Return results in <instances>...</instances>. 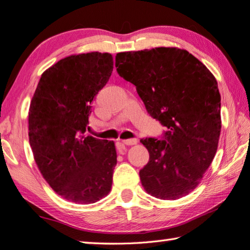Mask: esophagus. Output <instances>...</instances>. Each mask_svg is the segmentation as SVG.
I'll use <instances>...</instances> for the list:
<instances>
[{
    "instance_id": "obj_1",
    "label": "esophagus",
    "mask_w": 250,
    "mask_h": 250,
    "mask_svg": "<svg viewBox=\"0 0 250 250\" xmlns=\"http://www.w3.org/2000/svg\"><path fill=\"white\" fill-rule=\"evenodd\" d=\"M121 142L125 146H132L137 144V139H125V140H121Z\"/></svg>"
}]
</instances>
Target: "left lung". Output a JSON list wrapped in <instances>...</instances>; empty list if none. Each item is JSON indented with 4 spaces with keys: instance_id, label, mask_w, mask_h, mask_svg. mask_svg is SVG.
Returning a JSON list of instances; mask_svg holds the SVG:
<instances>
[{
    "instance_id": "left-lung-1",
    "label": "left lung",
    "mask_w": 250,
    "mask_h": 250,
    "mask_svg": "<svg viewBox=\"0 0 250 250\" xmlns=\"http://www.w3.org/2000/svg\"><path fill=\"white\" fill-rule=\"evenodd\" d=\"M119 75L136 85L148 113L168 130L140 142L149 161L140 180L150 195L175 200L195 189L215 157L221 130L215 77L188 51L177 47L121 52Z\"/></svg>"
}]
</instances>
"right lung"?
Segmentation results:
<instances>
[{
  "mask_svg": "<svg viewBox=\"0 0 250 250\" xmlns=\"http://www.w3.org/2000/svg\"><path fill=\"white\" fill-rule=\"evenodd\" d=\"M113 70L110 53L62 59L41 75L29 110V139L39 170L59 196L93 204L112 186L113 141L86 134L93 99Z\"/></svg>",
  "mask_w": 250,
  "mask_h": 250,
  "instance_id": "add662e5",
  "label": "right lung"
}]
</instances>
